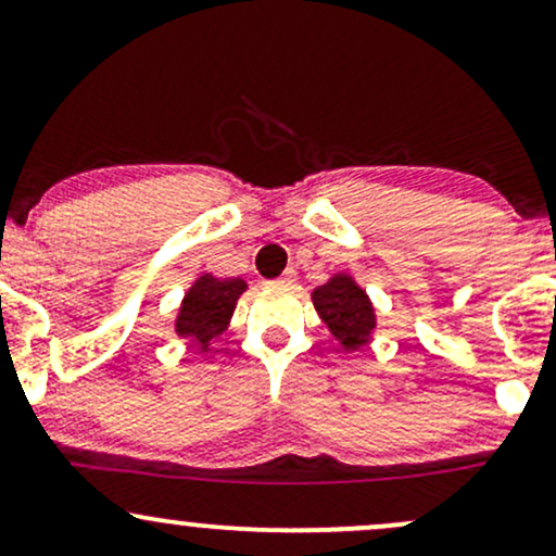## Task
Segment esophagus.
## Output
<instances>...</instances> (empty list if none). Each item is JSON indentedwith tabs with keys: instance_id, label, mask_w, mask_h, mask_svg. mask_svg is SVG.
Listing matches in <instances>:
<instances>
[{
	"instance_id": "esophagus-1",
	"label": "esophagus",
	"mask_w": 556,
	"mask_h": 556,
	"mask_svg": "<svg viewBox=\"0 0 556 556\" xmlns=\"http://www.w3.org/2000/svg\"><path fill=\"white\" fill-rule=\"evenodd\" d=\"M292 282H295V269H287L282 277L277 279V285H282V287H290Z\"/></svg>"
}]
</instances>
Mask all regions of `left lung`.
Instances as JSON below:
<instances>
[{
    "label": "left lung",
    "mask_w": 556,
    "mask_h": 556,
    "mask_svg": "<svg viewBox=\"0 0 556 556\" xmlns=\"http://www.w3.org/2000/svg\"><path fill=\"white\" fill-rule=\"evenodd\" d=\"M314 305L334 340L344 350H358L368 342L376 327L374 305L366 292L348 274H337L314 290Z\"/></svg>",
    "instance_id": "left-lung-1"
}]
</instances>
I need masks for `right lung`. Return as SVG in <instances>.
<instances>
[{
    "label": "right lung",
    "instance_id": "obj_1",
    "mask_svg": "<svg viewBox=\"0 0 556 556\" xmlns=\"http://www.w3.org/2000/svg\"><path fill=\"white\" fill-rule=\"evenodd\" d=\"M242 290H245L242 279H214L212 274L198 279L182 300L177 334L193 342L195 348L208 350L214 337L225 331Z\"/></svg>",
    "mask_w": 556,
    "mask_h": 556
}]
</instances>
